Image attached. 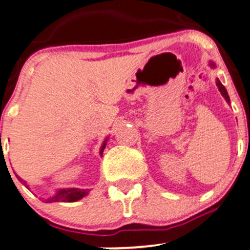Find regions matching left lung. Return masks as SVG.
I'll return each mask as SVG.
<instances>
[{
  "label": "left lung",
  "instance_id": "obj_1",
  "mask_svg": "<svg viewBox=\"0 0 250 250\" xmlns=\"http://www.w3.org/2000/svg\"><path fill=\"white\" fill-rule=\"evenodd\" d=\"M209 67L210 68H216V64L213 63V62H209ZM217 86H218V90L221 91V94L223 95V98L226 99V102L228 103V104H230V99H229V95H228V93H227V89L224 88L223 84L219 82V79H217Z\"/></svg>",
  "mask_w": 250,
  "mask_h": 250
}]
</instances>
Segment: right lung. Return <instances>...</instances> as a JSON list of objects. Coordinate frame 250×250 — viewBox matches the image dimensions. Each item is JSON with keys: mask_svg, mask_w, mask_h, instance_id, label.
Wrapping results in <instances>:
<instances>
[{"mask_svg": "<svg viewBox=\"0 0 250 250\" xmlns=\"http://www.w3.org/2000/svg\"><path fill=\"white\" fill-rule=\"evenodd\" d=\"M106 143H107V137L104 140V143H103L102 147H100V155H103V151H104L105 146H106ZM17 176L18 180L22 182V185H24V186L27 187V188L29 189V185L24 180H22V178L20 177L18 175ZM89 193V189H80V188H59L57 189L56 193L53 194L52 197H49V198H45L43 202H47V203H52V202H75V201H79L82 200L83 197H85L86 194Z\"/></svg>", "mask_w": 250, "mask_h": 250, "instance_id": "1", "label": "right lung"}]
</instances>
